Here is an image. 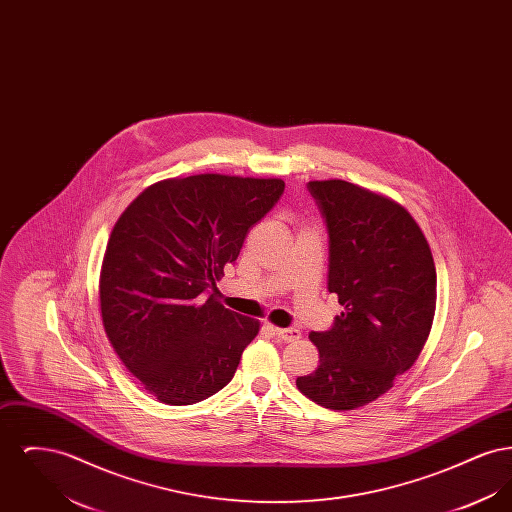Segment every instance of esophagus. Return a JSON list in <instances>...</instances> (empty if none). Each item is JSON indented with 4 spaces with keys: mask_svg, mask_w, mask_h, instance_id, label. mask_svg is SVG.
Wrapping results in <instances>:
<instances>
[{
    "mask_svg": "<svg viewBox=\"0 0 512 512\" xmlns=\"http://www.w3.org/2000/svg\"><path fill=\"white\" fill-rule=\"evenodd\" d=\"M272 332L282 341H295L301 338V332L297 328H272Z\"/></svg>",
    "mask_w": 512,
    "mask_h": 512,
    "instance_id": "34e87169",
    "label": "esophagus"
}]
</instances>
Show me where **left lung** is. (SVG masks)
Masks as SVG:
<instances>
[{
  "label": "left lung",
  "instance_id": "8db88e82",
  "mask_svg": "<svg viewBox=\"0 0 512 512\" xmlns=\"http://www.w3.org/2000/svg\"><path fill=\"white\" fill-rule=\"evenodd\" d=\"M330 236L328 292L343 307L332 330L311 332L318 366L295 380L324 409L353 411L390 390L430 336L436 265L413 215L388 195L311 180Z\"/></svg>",
  "mask_w": 512,
  "mask_h": 512
}]
</instances>
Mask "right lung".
<instances>
[{
  "label": "right lung",
  "instance_id": "obj_1",
  "mask_svg": "<svg viewBox=\"0 0 512 512\" xmlns=\"http://www.w3.org/2000/svg\"><path fill=\"white\" fill-rule=\"evenodd\" d=\"M282 192V178L176 176L147 186L115 222L99 272L103 328L161 403L215 395L259 334V320L207 293Z\"/></svg>",
  "mask_w": 512,
  "mask_h": 512
}]
</instances>
